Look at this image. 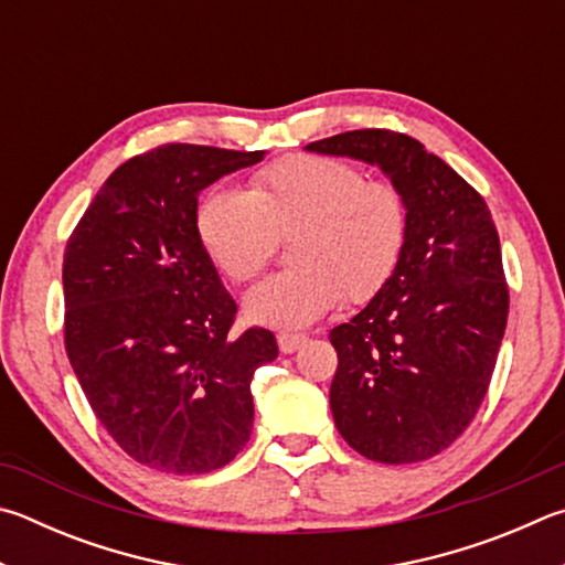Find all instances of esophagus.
I'll return each instance as SVG.
<instances>
[{"instance_id":"obj_1","label":"esophagus","mask_w":565,"mask_h":565,"mask_svg":"<svg viewBox=\"0 0 565 565\" xmlns=\"http://www.w3.org/2000/svg\"><path fill=\"white\" fill-rule=\"evenodd\" d=\"M276 341H279L281 353H296L306 341H309V338L303 333H279L276 335Z\"/></svg>"}]
</instances>
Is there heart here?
<instances>
[{
    "mask_svg": "<svg viewBox=\"0 0 565 565\" xmlns=\"http://www.w3.org/2000/svg\"><path fill=\"white\" fill-rule=\"evenodd\" d=\"M194 232L222 276L244 284L291 237V269L266 276L244 296V316L271 328H303L345 296L367 301L397 269L407 244L405 194L365 180L351 162L289 156L262 168L252 190L212 188L198 204Z\"/></svg>",
    "mask_w": 565,
    "mask_h": 565,
    "instance_id": "obj_1",
    "label": "heart"
}]
</instances>
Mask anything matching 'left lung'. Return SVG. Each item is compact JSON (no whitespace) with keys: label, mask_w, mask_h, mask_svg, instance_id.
Listing matches in <instances>:
<instances>
[{"label":"left lung","mask_w":565,"mask_h":565,"mask_svg":"<svg viewBox=\"0 0 565 565\" xmlns=\"http://www.w3.org/2000/svg\"><path fill=\"white\" fill-rule=\"evenodd\" d=\"M309 152L383 170L407 202V244L387 284L335 326L331 413L355 452L409 465L475 419L509 316L499 234L481 194L415 138L348 130Z\"/></svg>","instance_id":"1"}]
</instances>
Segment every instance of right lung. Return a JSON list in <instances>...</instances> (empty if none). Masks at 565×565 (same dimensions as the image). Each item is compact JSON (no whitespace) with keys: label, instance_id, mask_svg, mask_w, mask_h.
<instances>
[{"label":"right lung","instance_id":"1","mask_svg":"<svg viewBox=\"0 0 565 565\" xmlns=\"http://www.w3.org/2000/svg\"><path fill=\"white\" fill-rule=\"evenodd\" d=\"M264 150L172 142L104 182L64 254L66 353L122 452L170 475L220 469L249 443L266 328L232 338L237 303L194 232L198 194Z\"/></svg>","mask_w":565,"mask_h":565}]
</instances>
